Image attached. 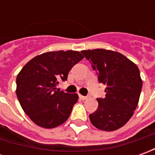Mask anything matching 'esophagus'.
<instances>
[{"label":"esophagus","instance_id":"1","mask_svg":"<svg viewBox=\"0 0 155 155\" xmlns=\"http://www.w3.org/2000/svg\"><path fill=\"white\" fill-rule=\"evenodd\" d=\"M79 97H80V99L81 100H83V101H84V100H87V96H84V95H81V94H80L79 95Z\"/></svg>","mask_w":155,"mask_h":155}]
</instances>
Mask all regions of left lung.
I'll list each match as a JSON object with an SVG mask.
<instances>
[{"label":"left lung","instance_id":"obj_1","mask_svg":"<svg viewBox=\"0 0 155 155\" xmlns=\"http://www.w3.org/2000/svg\"><path fill=\"white\" fill-rule=\"evenodd\" d=\"M81 53L97 71L100 83L107 86L105 97L98 98V109L90 114L91 122L99 130H118L132 117L139 103L142 89L140 70L116 51L94 49Z\"/></svg>","mask_w":155,"mask_h":155}]
</instances>
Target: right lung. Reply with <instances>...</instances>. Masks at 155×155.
<instances>
[{
    "mask_svg": "<svg viewBox=\"0 0 155 155\" xmlns=\"http://www.w3.org/2000/svg\"><path fill=\"white\" fill-rule=\"evenodd\" d=\"M83 58L79 51H50L31 59L17 74L18 101L35 124L51 129L67 120L79 96L58 91L56 85Z\"/></svg>",
    "mask_w": 155,
    "mask_h": 155,
    "instance_id": "right-lung-1",
    "label": "right lung"
}]
</instances>
